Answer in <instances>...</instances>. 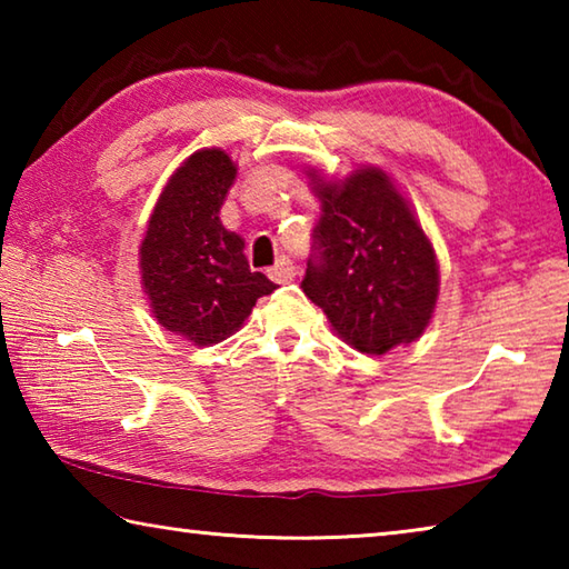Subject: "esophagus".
I'll list each match as a JSON object with an SVG mask.
<instances>
[{"label":"esophagus","instance_id":"obj_1","mask_svg":"<svg viewBox=\"0 0 569 569\" xmlns=\"http://www.w3.org/2000/svg\"><path fill=\"white\" fill-rule=\"evenodd\" d=\"M268 276H271L276 283H288V281H293L296 268H293L291 261H288L286 256H281V258H278V261H276V266L271 268V271H268Z\"/></svg>","mask_w":569,"mask_h":569}]
</instances>
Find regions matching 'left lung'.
Masks as SVG:
<instances>
[{
    "label": "left lung",
    "mask_w": 569,
    "mask_h": 569,
    "mask_svg": "<svg viewBox=\"0 0 569 569\" xmlns=\"http://www.w3.org/2000/svg\"><path fill=\"white\" fill-rule=\"evenodd\" d=\"M321 200L303 293L333 333L361 353H389L427 331L439 298L435 246L387 170L361 166L336 180L316 168Z\"/></svg>",
    "instance_id": "obj_1"
}]
</instances>
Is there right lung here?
<instances>
[{"label": "right lung", "instance_id": "1", "mask_svg": "<svg viewBox=\"0 0 569 569\" xmlns=\"http://www.w3.org/2000/svg\"><path fill=\"white\" fill-rule=\"evenodd\" d=\"M238 176L223 148L196 150L168 178L140 240V281L156 321L192 346L233 336L261 296L276 291L253 273L246 240L220 223Z\"/></svg>", "mask_w": 569, "mask_h": 569}]
</instances>
